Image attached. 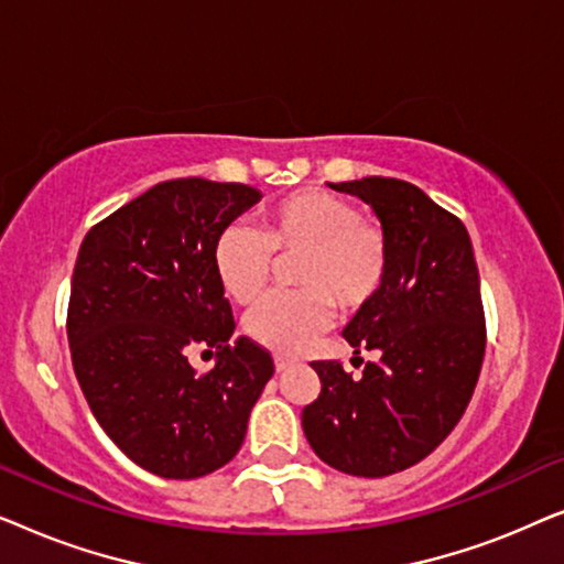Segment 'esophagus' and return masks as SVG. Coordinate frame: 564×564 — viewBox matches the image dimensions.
I'll use <instances>...</instances> for the list:
<instances>
[{"instance_id":"1","label":"esophagus","mask_w":564,"mask_h":564,"mask_svg":"<svg viewBox=\"0 0 564 564\" xmlns=\"http://www.w3.org/2000/svg\"><path fill=\"white\" fill-rule=\"evenodd\" d=\"M288 367H292V361L290 359H284V357H274V369L276 372H284V369Z\"/></svg>"}]
</instances>
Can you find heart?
Returning <instances> with one entry per match:
<instances>
[{
	"mask_svg": "<svg viewBox=\"0 0 564 564\" xmlns=\"http://www.w3.org/2000/svg\"><path fill=\"white\" fill-rule=\"evenodd\" d=\"M295 292L272 295L246 315V334L276 354H303L330 326L334 307L359 313L380 295L390 272L384 230L357 205L323 189H297L269 207L261 230L230 223L213 246L220 288L251 305L272 280L276 259H295Z\"/></svg>",
	"mask_w": 564,
	"mask_h": 564,
	"instance_id": "heart-1",
	"label": "heart"
}]
</instances>
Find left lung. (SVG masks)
Returning a JSON list of instances; mask_svg holds the SVG:
<instances>
[{
  "label": "left lung",
  "mask_w": 564,
  "mask_h": 564,
  "mask_svg": "<svg viewBox=\"0 0 564 564\" xmlns=\"http://www.w3.org/2000/svg\"><path fill=\"white\" fill-rule=\"evenodd\" d=\"M372 207L390 243L388 282L344 338L377 351L359 380L313 361L321 395L303 408L313 452L338 473L384 477L429 457L465 413L485 357L473 241L457 215L390 176L330 184Z\"/></svg>",
  "instance_id": "8db88e82"
}]
</instances>
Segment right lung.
<instances>
[{
    "label": "right lung",
    "mask_w": 564,
    "mask_h": 564,
    "mask_svg": "<svg viewBox=\"0 0 564 564\" xmlns=\"http://www.w3.org/2000/svg\"><path fill=\"white\" fill-rule=\"evenodd\" d=\"M261 199L249 184L161 182L84 236L66 334L84 398L128 459L169 480L228 465L274 375L272 354L234 336L213 267L220 230ZM216 349L197 376L186 354Z\"/></svg>",
    "instance_id": "add662e5"
}]
</instances>
